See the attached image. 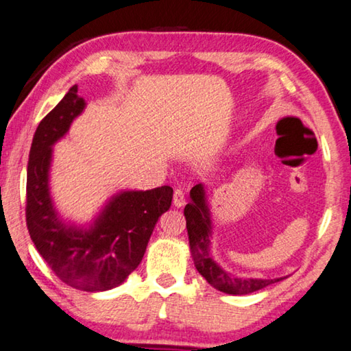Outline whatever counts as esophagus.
<instances>
[{"mask_svg": "<svg viewBox=\"0 0 351 351\" xmlns=\"http://www.w3.org/2000/svg\"><path fill=\"white\" fill-rule=\"evenodd\" d=\"M172 204H174L176 208L185 206V204H186L185 194H183V191H180V189H176L174 191V195H172Z\"/></svg>", "mask_w": 351, "mask_h": 351, "instance_id": "34e87169", "label": "esophagus"}]
</instances>
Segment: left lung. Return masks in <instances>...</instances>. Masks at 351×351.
Instances as JSON below:
<instances>
[{"mask_svg": "<svg viewBox=\"0 0 351 351\" xmlns=\"http://www.w3.org/2000/svg\"><path fill=\"white\" fill-rule=\"evenodd\" d=\"M186 230L189 237V248L194 265L204 276L208 284L216 290L226 294H250L262 290L271 284H276L285 278L278 279H245L232 276L219 265L211 254L213 220L208 206V194L204 183L195 185L189 193V204L185 206Z\"/></svg>", "mask_w": 351, "mask_h": 351, "instance_id": "obj_1", "label": "left lung"}]
</instances>
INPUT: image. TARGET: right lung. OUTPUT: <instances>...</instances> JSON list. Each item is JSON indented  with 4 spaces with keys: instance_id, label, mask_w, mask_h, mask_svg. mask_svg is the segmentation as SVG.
I'll list each match as a JSON object with an SVG mask.
<instances>
[{
    "instance_id": "1",
    "label": "right lung",
    "mask_w": 351,
    "mask_h": 351,
    "mask_svg": "<svg viewBox=\"0 0 351 351\" xmlns=\"http://www.w3.org/2000/svg\"><path fill=\"white\" fill-rule=\"evenodd\" d=\"M84 108L77 84L72 86L36 128L27 163L26 222L35 248L52 271L66 285L95 293L119 287L140 265L154 226L169 210L172 188L120 191L89 226L64 222L49 186L52 146Z\"/></svg>"
}]
</instances>
